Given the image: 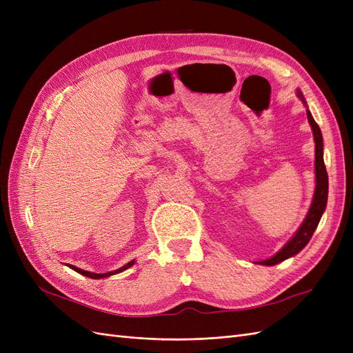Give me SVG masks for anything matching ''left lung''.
<instances>
[{"label": "left lung", "instance_id": "obj_1", "mask_svg": "<svg viewBox=\"0 0 353 353\" xmlns=\"http://www.w3.org/2000/svg\"><path fill=\"white\" fill-rule=\"evenodd\" d=\"M299 97L302 99V101L306 104L302 92H297ZM307 114V121L311 123L312 132H314V140H315V176H316V185H315V193H314V200L312 205L309 208L307 215L303 221V223L299 228V231L294 234V237L288 241L284 248L272 256L271 259L261 261L258 263L261 265H276L288 258H292L296 253L301 252L305 245L311 240L314 231L316 230L319 219L323 216V212L325 210L327 206V197H328V175H327V169L324 165V157H323V134L316 122L314 121V117L311 112L306 110Z\"/></svg>", "mask_w": 353, "mask_h": 353}]
</instances>
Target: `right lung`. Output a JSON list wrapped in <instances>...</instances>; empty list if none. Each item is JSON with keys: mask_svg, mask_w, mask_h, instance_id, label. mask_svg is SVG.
<instances>
[{"mask_svg": "<svg viewBox=\"0 0 353 353\" xmlns=\"http://www.w3.org/2000/svg\"><path fill=\"white\" fill-rule=\"evenodd\" d=\"M132 265H134V261L128 262L125 266H122V268H119V270L112 271V272H105V274H94V272H88V271H83V270H81V268H77V266H73V265H69V266H70V268H72L73 271H77V272H79V274H82V275H85V276H88V279H95V280H97V279H105V276L117 274V272H122V271L130 268V266H132Z\"/></svg>", "mask_w": 353, "mask_h": 353, "instance_id": "right-lung-1", "label": "right lung"}]
</instances>
